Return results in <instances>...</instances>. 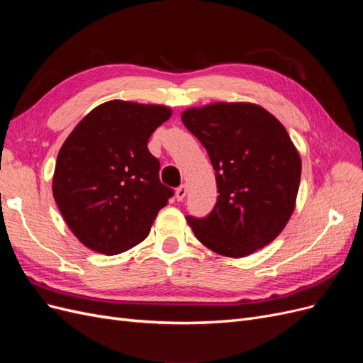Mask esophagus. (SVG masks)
Listing matches in <instances>:
<instances>
[{
  "label": "esophagus",
  "instance_id": "esophagus-1",
  "mask_svg": "<svg viewBox=\"0 0 363 363\" xmlns=\"http://www.w3.org/2000/svg\"><path fill=\"white\" fill-rule=\"evenodd\" d=\"M186 194H188V186H186V184L179 186L177 191H175V196H177V200H179V201H182V200L184 199Z\"/></svg>",
  "mask_w": 363,
  "mask_h": 363
}]
</instances>
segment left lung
Listing matches in <instances>:
<instances>
[{
    "label": "left lung",
    "instance_id": "8db88e82",
    "mask_svg": "<svg viewBox=\"0 0 363 363\" xmlns=\"http://www.w3.org/2000/svg\"><path fill=\"white\" fill-rule=\"evenodd\" d=\"M182 121L211 157L219 194L207 216L186 218L196 239L227 257H245L272 242L294 212L301 179L286 128L251 103L192 107Z\"/></svg>",
    "mask_w": 363,
    "mask_h": 363
}]
</instances>
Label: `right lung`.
Returning a JSON list of instances; mask_svg holds the SVG:
<instances>
[{
    "label": "right lung",
    "mask_w": 363,
    "mask_h": 363,
    "mask_svg": "<svg viewBox=\"0 0 363 363\" xmlns=\"http://www.w3.org/2000/svg\"><path fill=\"white\" fill-rule=\"evenodd\" d=\"M171 108L112 100L87 113L62 145L52 195L83 245L113 256L144 240L174 191L160 183L148 139Z\"/></svg>",
    "instance_id": "right-lung-1"
}]
</instances>
